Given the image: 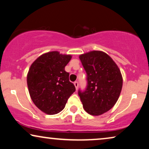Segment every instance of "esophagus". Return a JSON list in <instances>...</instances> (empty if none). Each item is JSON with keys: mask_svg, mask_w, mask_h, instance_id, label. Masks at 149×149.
<instances>
[{"mask_svg": "<svg viewBox=\"0 0 149 149\" xmlns=\"http://www.w3.org/2000/svg\"><path fill=\"white\" fill-rule=\"evenodd\" d=\"M74 85L75 88H76V89H78V87H79V83L77 82V81H75V82H74Z\"/></svg>", "mask_w": 149, "mask_h": 149, "instance_id": "esophagus-1", "label": "esophagus"}]
</instances>
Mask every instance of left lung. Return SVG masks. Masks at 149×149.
<instances>
[{"label":"left lung","instance_id":"1","mask_svg":"<svg viewBox=\"0 0 149 149\" xmlns=\"http://www.w3.org/2000/svg\"><path fill=\"white\" fill-rule=\"evenodd\" d=\"M86 71L87 86L79 90L83 109L89 115L98 116L109 111L117 102L123 86L119 67L101 51H91L79 56Z\"/></svg>","mask_w":149,"mask_h":149}]
</instances>
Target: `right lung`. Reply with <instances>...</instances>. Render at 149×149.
Instances as JSON below:
<instances>
[{
    "label": "right lung",
    "mask_w": 149,
    "mask_h": 149,
    "mask_svg": "<svg viewBox=\"0 0 149 149\" xmlns=\"http://www.w3.org/2000/svg\"><path fill=\"white\" fill-rule=\"evenodd\" d=\"M71 55L57 51L45 53L31 64L27 74L28 91L36 107L47 115L59 113L75 91L65 66Z\"/></svg>",
    "instance_id": "1"
}]
</instances>
